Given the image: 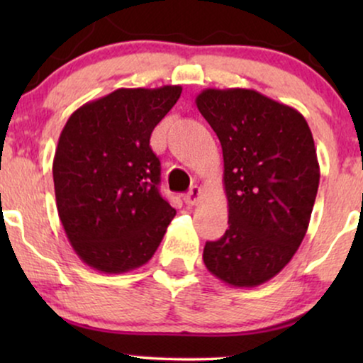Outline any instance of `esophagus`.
Instances as JSON below:
<instances>
[{
	"mask_svg": "<svg viewBox=\"0 0 363 363\" xmlns=\"http://www.w3.org/2000/svg\"><path fill=\"white\" fill-rule=\"evenodd\" d=\"M200 198H201V190H200V186H191L190 188V191L186 193L185 195V198H183V200H185V203L188 206H193V205H196L198 201H200Z\"/></svg>",
	"mask_w": 363,
	"mask_h": 363,
	"instance_id": "1",
	"label": "esophagus"
}]
</instances>
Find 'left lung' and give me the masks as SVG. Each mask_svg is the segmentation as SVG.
<instances>
[{"label":"left lung","instance_id":"obj_1","mask_svg":"<svg viewBox=\"0 0 363 363\" xmlns=\"http://www.w3.org/2000/svg\"><path fill=\"white\" fill-rule=\"evenodd\" d=\"M195 102L223 148L230 225L203 261L226 284L259 286L307 233L320 180L312 132L301 112L252 89H205Z\"/></svg>","mask_w":363,"mask_h":363}]
</instances>
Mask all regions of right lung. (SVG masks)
I'll return each instance as SVG.
<instances>
[{"instance_id":"1","label":"right lung","mask_w":363,"mask_h":363,"mask_svg":"<svg viewBox=\"0 0 363 363\" xmlns=\"http://www.w3.org/2000/svg\"><path fill=\"white\" fill-rule=\"evenodd\" d=\"M182 86L117 89L69 117L52 163L59 220L76 255L121 274L150 261L177 215L158 191L157 123Z\"/></svg>"}]
</instances>
